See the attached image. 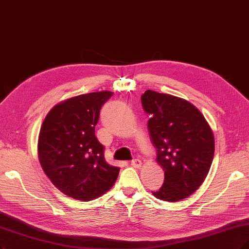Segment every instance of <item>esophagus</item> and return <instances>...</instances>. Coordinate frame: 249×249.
<instances>
[{
  "label": "esophagus",
  "mask_w": 249,
  "mask_h": 249,
  "mask_svg": "<svg viewBox=\"0 0 249 249\" xmlns=\"http://www.w3.org/2000/svg\"><path fill=\"white\" fill-rule=\"evenodd\" d=\"M131 166L134 168H140L142 166V161L140 159H134L131 161Z\"/></svg>",
  "instance_id": "34e87169"
}]
</instances>
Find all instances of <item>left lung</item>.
Returning a JSON list of instances; mask_svg holds the SVG:
<instances>
[{
	"mask_svg": "<svg viewBox=\"0 0 249 249\" xmlns=\"http://www.w3.org/2000/svg\"><path fill=\"white\" fill-rule=\"evenodd\" d=\"M142 107L157 162L164 170V183L152 194L178 202L193 194L209 172L214 155V136L200 110L188 100L146 90Z\"/></svg>",
	"mask_w": 249,
	"mask_h": 249,
	"instance_id": "left-lung-1",
	"label": "left lung"
}]
</instances>
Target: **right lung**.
Masks as SVG:
<instances>
[{
    "label": "right lung",
    "mask_w": 249,
    "mask_h": 249,
    "mask_svg": "<svg viewBox=\"0 0 249 249\" xmlns=\"http://www.w3.org/2000/svg\"><path fill=\"white\" fill-rule=\"evenodd\" d=\"M112 95L110 91H99L60 101L41 126V166L53 185L71 198H98L119 176L120 168L106 162L105 148L95 136L99 110Z\"/></svg>",
    "instance_id": "add662e5"
}]
</instances>
